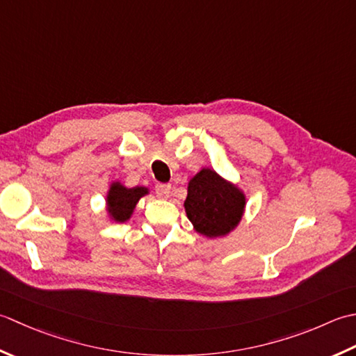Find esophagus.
Listing matches in <instances>:
<instances>
[{"instance_id":"esophagus-1","label":"esophagus","mask_w":356,"mask_h":356,"mask_svg":"<svg viewBox=\"0 0 356 356\" xmlns=\"http://www.w3.org/2000/svg\"><path fill=\"white\" fill-rule=\"evenodd\" d=\"M170 187H172L170 184H163V183H158V184L155 186L156 193H158L161 198H168V197H169Z\"/></svg>"}]
</instances>
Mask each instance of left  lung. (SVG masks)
Instances as JSON below:
<instances>
[{
  "instance_id": "obj_1",
  "label": "left lung",
  "mask_w": 356,
  "mask_h": 356,
  "mask_svg": "<svg viewBox=\"0 0 356 356\" xmlns=\"http://www.w3.org/2000/svg\"><path fill=\"white\" fill-rule=\"evenodd\" d=\"M245 195L212 169H201L187 186L184 209L195 232L207 238L226 236L243 218Z\"/></svg>"
}]
</instances>
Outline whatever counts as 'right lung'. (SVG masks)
<instances>
[{
    "instance_id": "add662e5",
    "label": "right lung",
    "mask_w": 356,
    "mask_h": 356,
    "mask_svg": "<svg viewBox=\"0 0 356 356\" xmlns=\"http://www.w3.org/2000/svg\"><path fill=\"white\" fill-rule=\"evenodd\" d=\"M149 193L147 187H132L129 188L126 186H122L118 181L111 184V188L107 192V212L108 216L113 221L117 222H126L127 220H130L132 216L134 210L144 195Z\"/></svg>"
}]
</instances>
